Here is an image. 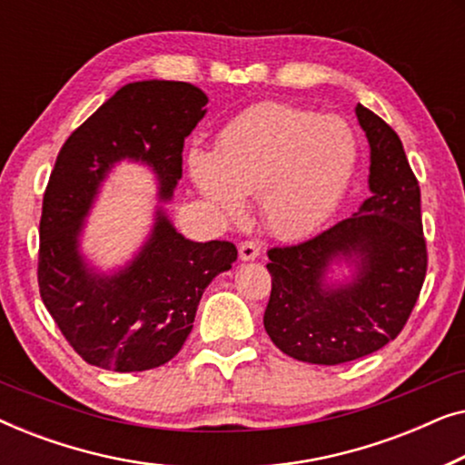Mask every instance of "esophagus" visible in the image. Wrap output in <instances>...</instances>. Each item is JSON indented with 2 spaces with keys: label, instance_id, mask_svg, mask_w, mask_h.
Segmentation results:
<instances>
[{
  "label": "esophagus",
  "instance_id": "obj_1",
  "mask_svg": "<svg viewBox=\"0 0 465 465\" xmlns=\"http://www.w3.org/2000/svg\"><path fill=\"white\" fill-rule=\"evenodd\" d=\"M258 256H260V247L253 243V241H243V243L239 245V258L243 260V262L256 260Z\"/></svg>",
  "mask_w": 465,
  "mask_h": 465
}]
</instances>
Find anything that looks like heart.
I'll return each mask as SVG.
<instances>
[{
    "mask_svg": "<svg viewBox=\"0 0 465 465\" xmlns=\"http://www.w3.org/2000/svg\"><path fill=\"white\" fill-rule=\"evenodd\" d=\"M358 164V139L339 116L283 104L253 105L215 139L213 154L193 150L194 186L224 218L256 196L272 234L301 239L320 228L345 196Z\"/></svg>",
    "mask_w": 465,
    "mask_h": 465,
    "instance_id": "b5f03b06",
    "label": "heart"
}]
</instances>
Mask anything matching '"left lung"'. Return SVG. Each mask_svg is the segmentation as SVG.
<instances>
[{
    "instance_id": "8db88e82",
    "label": "left lung",
    "mask_w": 465,
    "mask_h": 465,
    "mask_svg": "<svg viewBox=\"0 0 465 465\" xmlns=\"http://www.w3.org/2000/svg\"><path fill=\"white\" fill-rule=\"evenodd\" d=\"M355 116L371 145V196L317 237L272 247L266 264V334L309 364H342L396 339L428 271L421 190L402 142L368 107L358 104ZM334 265H345L348 275L332 278Z\"/></svg>"
}]
</instances>
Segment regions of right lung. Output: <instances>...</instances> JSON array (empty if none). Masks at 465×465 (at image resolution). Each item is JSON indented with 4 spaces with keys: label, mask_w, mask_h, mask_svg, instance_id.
<instances>
[{
    "label": "right lung",
    "mask_w": 465,
    "mask_h": 465,
    "mask_svg": "<svg viewBox=\"0 0 465 465\" xmlns=\"http://www.w3.org/2000/svg\"><path fill=\"white\" fill-rule=\"evenodd\" d=\"M188 82H131L75 129L56 156L44 193L37 283L75 353L116 372L163 366L186 342L203 292L237 260L228 241L196 243L177 232L163 205L129 262L110 272L88 262L82 232L99 190L123 161L145 164L158 201L182 180L183 139L207 110Z\"/></svg>",
    "instance_id": "add662e5"
}]
</instances>
